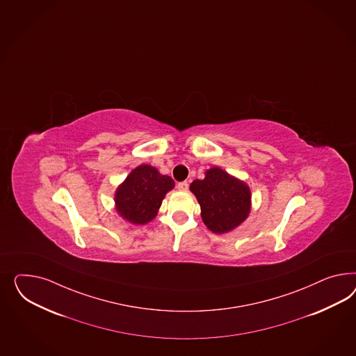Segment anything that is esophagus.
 <instances>
[{
	"instance_id": "esophagus-1",
	"label": "esophagus",
	"mask_w": 356,
	"mask_h": 356,
	"mask_svg": "<svg viewBox=\"0 0 356 356\" xmlns=\"http://www.w3.org/2000/svg\"><path fill=\"white\" fill-rule=\"evenodd\" d=\"M177 187H178V190H179V191H187V188H188V183L179 182Z\"/></svg>"
}]
</instances>
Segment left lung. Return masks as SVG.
Segmentation results:
<instances>
[{
    "label": "left lung",
    "instance_id": "left-lung-1",
    "mask_svg": "<svg viewBox=\"0 0 356 356\" xmlns=\"http://www.w3.org/2000/svg\"><path fill=\"white\" fill-rule=\"evenodd\" d=\"M204 175V179L190 184V191L200 205L203 222L212 233H230L250 216V186L218 166L205 170Z\"/></svg>",
    "mask_w": 356,
    "mask_h": 356
}]
</instances>
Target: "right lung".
<instances>
[{"mask_svg": "<svg viewBox=\"0 0 356 356\" xmlns=\"http://www.w3.org/2000/svg\"><path fill=\"white\" fill-rule=\"evenodd\" d=\"M174 186L175 183L169 175L160 173L152 165H139L117 187L115 211L130 224H148L157 216L165 195L172 191Z\"/></svg>", "mask_w": 356, "mask_h": 356, "instance_id": "add662e5", "label": "right lung"}]
</instances>
